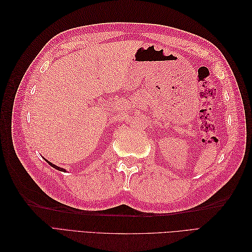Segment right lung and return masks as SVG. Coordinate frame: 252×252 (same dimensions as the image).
<instances>
[{
  "mask_svg": "<svg viewBox=\"0 0 252 252\" xmlns=\"http://www.w3.org/2000/svg\"><path fill=\"white\" fill-rule=\"evenodd\" d=\"M45 161H46L51 167H53V168H56L57 170H59V171H63V172H66V169H64V168H62V167H59V166H57V165H55V164H52L51 162H49V161H47L46 158H44Z\"/></svg>",
  "mask_w": 252,
  "mask_h": 252,
  "instance_id": "right-lung-1",
  "label": "right lung"
}]
</instances>
